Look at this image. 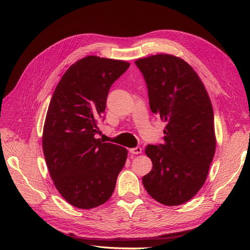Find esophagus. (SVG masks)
Returning <instances> with one entry per match:
<instances>
[{"label": "esophagus", "instance_id": "34e87169", "mask_svg": "<svg viewBox=\"0 0 250 250\" xmlns=\"http://www.w3.org/2000/svg\"><path fill=\"white\" fill-rule=\"evenodd\" d=\"M129 152L132 154L138 155V154L142 153V148L141 147H136V148H133V149H129Z\"/></svg>", "mask_w": 250, "mask_h": 250}]
</instances>
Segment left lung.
I'll use <instances>...</instances> for the list:
<instances>
[{"label":"left lung","instance_id":"left-lung-1","mask_svg":"<svg viewBox=\"0 0 250 250\" xmlns=\"http://www.w3.org/2000/svg\"><path fill=\"white\" fill-rule=\"evenodd\" d=\"M150 108L166 123L164 143L149 145L151 171L143 185L165 206L188 202L206 182L216 151L214 111L199 75L179 57L159 54L138 59Z\"/></svg>","mask_w":250,"mask_h":250}]
</instances>
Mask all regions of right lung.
Masks as SVG:
<instances>
[{
    "mask_svg": "<svg viewBox=\"0 0 250 250\" xmlns=\"http://www.w3.org/2000/svg\"><path fill=\"white\" fill-rule=\"evenodd\" d=\"M129 62L88 56L65 71L48 105L42 150L56 188L70 205L89 209L107 202L127 150L96 139L111 85Z\"/></svg>",
    "mask_w": 250,
    "mask_h": 250,
    "instance_id": "1",
    "label": "right lung"
}]
</instances>
